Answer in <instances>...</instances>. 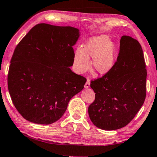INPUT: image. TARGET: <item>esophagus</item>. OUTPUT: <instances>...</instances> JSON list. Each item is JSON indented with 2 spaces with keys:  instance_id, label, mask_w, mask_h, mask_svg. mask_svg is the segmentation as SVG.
<instances>
[{
  "instance_id": "34e87169",
  "label": "esophagus",
  "mask_w": 157,
  "mask_h": 157,
  "mask_svg": "<svg viewBox=\"0 0 157 157\" xmlns=\"http://www.w3.org/2000/svg\"><path fill=\"white\" fill-rule=\"evenodd\" d=\"M89 86H90V80H89V79H87L86 83H85L84 87H85V88H86V89H87V88H89Z\"/></svg>"
}]
</instances>
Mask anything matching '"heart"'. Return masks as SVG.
I'll use <instances>...</instances> for the list:
<instances>
[{"mask_svg": "<svg viewBox=\"0 0 157 157\" xmlns=\"http://www.w3.org/2000/svg\"><path fill=\"white\" fill-rule=\"evenodd\" d=\"M116 46L107 36L94 37L84 45L82 49L75 50L73 66L77 73L82 74L90 68L89 59H93V68L99 74L109 72L114 64Z\"/></svg>", "mask_w": 157, "mask_h": 157, "instance_id": "1", "label": "heart"}]
</instances>
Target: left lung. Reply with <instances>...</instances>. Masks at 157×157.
<instances>
[{
    "label": "left lung",
    "mask_w": 157,
    "mask_h": 157,
    "mask_svg": "<svg viewBox=\"0 0 157 157\" xmlns=\"http://www.w3.org/2000/svg\"><path fill=\"white\" fill-rule=\"evenodd\" d=\"M146 78L141 46L131 36H123L113 68L91 82L95 98L88 111L94 125L110 131L129 124L144 103Z\"/></svg>",
    "instance_id": "obj_1"
}]
</instances>
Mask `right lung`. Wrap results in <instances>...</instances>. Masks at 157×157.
<instances>
[{"label":"right lung","mask_w":157,"mask_h":157,"mask_svg":"<svg viewBox=\"0 0 157 157\" xmlns=\"http://www.w3.org/2000/svg\"><path fill=\"white\" fill-rule=\"evenodd\" d=\"M79 30L39 23L16 47L7 84L13 104L32 123L49 124L62 117L86 79L73 73V46Z\"/></svg>","instance_id":"add662e5"}]
</instances>
